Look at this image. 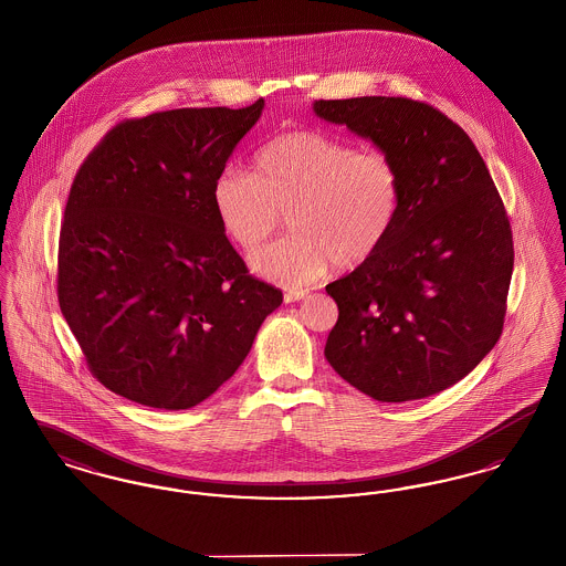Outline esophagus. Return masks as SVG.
<instances>
[{
  "instance_id": "esophagus-1",
  "label": "esophagus",
  "mask_w": 566,
  "mask_h": 566,
  "mask_svg": "<svg viewBox=\"0 0 566 566\" xmlns=\"http://www.w3.org/2000/svg\"><path fill=\"white\" fill-rule=\"evenodd\" d=\"M307 296V291H289L286 295H284V301L286 303H295V301H301V298H305Z\"/></svg>"
}]
</instances>
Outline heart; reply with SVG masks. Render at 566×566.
Here are the masks:
<instances>
[{
    "mask_svg": "<svg viewBox=\"0 0 566 566\" xmlns=\"http://www.w3.org/2000/svg\"><path fill=\"white\" fill-rule=\"evenodd\" d=\"M401 171L379 150L316 132L275 135L256 153L254 171L227 165L212 203L224 231L256 252L286 214L291 235L252 259L273 282L303 289L335 263L354 270L388 240L401 212Z\"/></svg>",
    "mask_w": 566,
    "mask_h": 566,
    "instance_id": "b5f03b06",
    "label": "heart"
}]
</instances>
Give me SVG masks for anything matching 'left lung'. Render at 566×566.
Wrapping results in <instances>:
<instances>
[{"mask_svg": "<svg viewBox=\"0 0 566 566\" xmlns=\"http://www.w3.org/2000/svg\"><path fill=\"white\" fill-rule=\"evenodd\" d=\"M314 114L397 163L401 212L376 254L326 284L339 318L324 356L381 403L437 395L501 337L513 271L510 220L475 144L407 97L314 102Z\"/></svg>", "mask_w": 566, "mask_h": 566, "instance_id": "8db88e82", "label": "left lung"}]
</instances>
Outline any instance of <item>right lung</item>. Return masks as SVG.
<instances>
[{"label": "right lung", "mask_w": 566, "mask_h": 566, "mask_svg": "<svg viewBox=\"0 0 566 566\" xmlns=\"http://www.w3.org/2000/svg\"><path fill=\"white\" fill-rule=\"evenodd\" d=\"M265 99L125 120L82 163L59 238V305L91 374L155 409L233 376L282 291L248 275L212 187Z\"/></svg>", "instance_id": "obj_1"}]
</instances>
